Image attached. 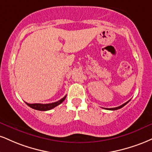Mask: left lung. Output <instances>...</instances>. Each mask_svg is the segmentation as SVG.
Listing matches in <instances>:
<instances>
[{"instance_id": "obj_1", "label": "left lung", "mask_w": 152, "mask_h": 152, "mask_svg": "<svg viewBox=\"0 0 152 152\" xmlns=\"http://www.w3.org/2000/svg\"><path fill=\"white\" fill-rule=\"evenodd\" d=\"M129 100H128V101L127 102H126L125 103H124V104H122V105H120V106H119V107H113V108H105V109H107V110H118V109H120V108H122V107H124V106H125L126 104H127L128 103V102H129Z\"/></svg>"}]
</instances>
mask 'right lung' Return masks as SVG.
<instances>
[{"instance_id": "1", "label": "right lung", "mask_w": 152, "mask_h": 152, "mask_svg": "<svg viewBox=\"0 0 152 152\" xmlns=\"http://www.w3.org/2000/svg\"><path fill=\"white\" fill-rule=\"evenodd\" d=\"M66 96L64 97L63 98H61V100H58V101L55 102V103H48V104H41V103H33V104H30L25 103L27 105L30 106V107H32V109L37 110H40V111H47L49 110L54 108L56 106L60 105L64 100H65Z\"/></svg>"}]
</instances>
